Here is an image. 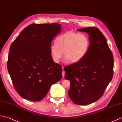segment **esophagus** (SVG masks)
Segmentation results:
<instances>
[{
  "instance_id": "34e87169",
  "label": "esophagus",
  "mask_w": 122,
  "mask_h": 122,
  "mask_svg": "<svg viewBox=\"0 0 122 122\" xmlns=\"http://www.w3.org/2000/svg\"><path fill=\"white\" fill-rule=\"evenodd\" d=\"M63 69H64V67H62V69H63V71L62 72V76L64 77V76H65V72L63 70Z\"/></svg>"
}]
</instances>
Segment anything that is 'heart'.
Instances as JSON below:
<instances>
[{
	"instance_id": "1",
	"label": "heart",
	"mask_w": 122,
	"mask_h": 122,
	"mask_svg": "<svg viewBox=\"0 0 122 122\" xmlns=\"http://www.w3.org/2000/svg\"><path fill=\"white\" fill-rule=\"evenodd\" d=\"M56 42V45H51L50 51L53 61L56 63L62 57L63 52L64 60L78 62L86 56L90 45L86 34L73 31H67L59 36Z\"/></svg>"
}]
</instances>
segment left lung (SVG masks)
I'll return each instance as SVG.
<instances>
[{"mask_svg":"<svg viewBox=\"0 0 122 122\" xmlns=\"http://www.w3.org/2000/svg\"><path fill=\"white\" fill-rule=\"evenodd\" d=\"M89 36L90 45L84 58L64 68L70 82L68 94L77 105H87L101 97L113 76L112 51L104 36L96 27L77 29Z\"/></svg>","mask_w":122,"mask_h":122,"instance_id":"1","label":"left lung"}]
</instances>
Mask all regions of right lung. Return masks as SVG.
<instances>
[{
    "label": "right lung",
    "mask_w": 122,
    "mask_h": 122,
    "mask_svg": "<svg viewBox=\"0 0 122 122\" xmlns=\"http://www.w3.org/2000/svg\"><path fill=\"white\" fill-rule=\"evenodd\" d=\"M61 31L59 24H32L25 27L10 46L8 71L22 97L39 101L51 85L62 78V66L54 62L50 48Z\"/></svg>",
    "instance_id": "add662e5"
}]
</instances>
